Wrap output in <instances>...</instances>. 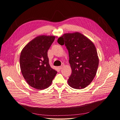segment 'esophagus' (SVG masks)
I'll return each mask as SVG.
<instances>
[{
    "instance_id": "34e87169",
    "label": "esophagus",
    "mask_w": 120,
    "mask_h": 120,
    "mask_svg": "<svg viewBox=\"0 0 120 120\" xmlns=\"http://www.w3.org/2000/svg\"><path fill=\"white\" fill-rule=\"evenodd\" d=\"M64 64H62L61 65V66H59V67H58V68L60 69V70H61V69H62L63 67H64Z\"/></svg>"
}]
</instances>
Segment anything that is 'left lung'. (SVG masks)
I'll return each mask as SVG.
<instances>
[{
    "mask_svg": "<svg viewBox=\"0 0 120 120\" xmlns=\"http://www.w3.org/2000/svg\"><path fill=\"white\" fill-rule=\"evenodd\" d=\"M58 43L66 47L72 73L68 80L71 87L80 89L86 87L94 79L99 65L97 52L93 43L79 32L66 33Z\"/></svg>",
    "mask_w": 120,
    "mask_h": 120,
    "instance_id": "left-lung-1",
    "label": "left lung"
}]
</instances>
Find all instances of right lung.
Listing matches in <instances>:
<instances>
[{
	"label": "right lung",
	"mask_w": 120,
	"mask_h": 120,
	"mask_svg": "<svg viewBox=\"0 0 120 120\" xmlns=\"http://www.w3.org/2000/svg\"><path fill=\"white\" fill-rule=\"evenodd\" d=\"M55 38L54 36H37L21 52L19 61L22 74L29 85L36 89L49 87L57 73L50 67L47 55Z\"/></svg>",
	"instance_id": "add662e5"
}]
</instances>
